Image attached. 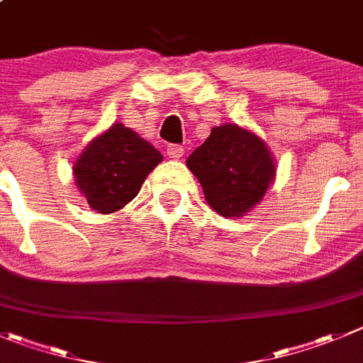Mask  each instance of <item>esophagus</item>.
I'll return each instance as SVG.
<instances>
[{
	"label": "esophagus",
	"mask_w": 363,
	"mask_h": 363,
	"mask_svg": "<svg viewBox=\"0 0 363 363\" xmlns=\"http://www.w3.org/2000/svg\"><path fill=\"white\" fill-rule=\"evenodd\" d=\"M166 154L170 159H181L184 155V148L179 147V145H170V147L166 148Z\"/></svg>",
	"instance_id": "34e87169"
}]
</instances>
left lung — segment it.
<instances>
[{
  "instance_id": "1",
  "label": "left lung",
  "mask_w": 363,
  "mask_h": 363,
  "mask_svg": "<svg viewBox=\"0 0 363 363\" xmlns=\"http://www.w3.org/2000/svg\"><path fill=\"white\" fill-rule=\"evenodd\" d=\"M206 202L225 218H242L263 201L276 181V159L256 132L236 123L213 127L186 159Z\"/></svg>"
}]
</instances>
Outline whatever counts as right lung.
Listing matches in <instances>:
<instances>
[{"label":"right lung","instance_id":"1","mask_svg":"<svg viewBox=\"0 0 363 363\" xmlns=\"http://www.w3.org/2000/svg\"><path fill=\"white\" fill-rule=\"evenodd\" d=\"M161 161L157 148L118 121L80 152L73 164L74 184L93 211L109 215L140 193L145 179Z\"/></svg>","mask_w":363,"mask_h":363}]
</instances>
